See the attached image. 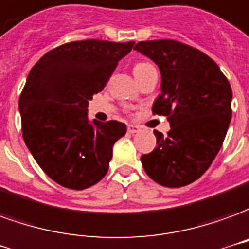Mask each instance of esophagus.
<instances>
[{"label": "esophagus", "instance_id": "1", "mask_svg": "<svg viewBox=\"0 0 249 249\" xmlns=\"http://www.w3.org/2000/svg\"><path fill=\"white\" fill-rule=\"evenodd\" d=\"M139 131L138 126H135V124H128L127 126V133L128 134H135Z\"/></svg>", "mask_w": 249, "mask_h": 249}]
</instances>
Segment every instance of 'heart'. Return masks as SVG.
<instances>
[{"label": "heart", "mask_w": 249, "mask_h": 249, "mask_svg": "<svg viewBox=\"0 0 249 249\" xmlns=\"http://www.w3.org/2000/svg\"><path fill=\"white\" fill-rule=\"evenodd\" d=\"M150 67H153L151 64H149V63H144V61H139V63H135L133 67V72L134 75H135V77H139L142 73H143L146 70H149Z\"/></svg>", "instance_id": "heart-1"}]
</instances>
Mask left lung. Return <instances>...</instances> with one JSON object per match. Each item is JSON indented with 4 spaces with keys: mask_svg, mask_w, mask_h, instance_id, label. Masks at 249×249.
<instances>
[{
    "mask_svg": "<svg viewBox=\"0 0 249 249\" xmlns=\"http://www.w3.org/2000/svg\"><path fill=\"white\" fill-rule=\"evenodd\" d=\"M161 71L153 114L167 116L166 137L154 130L157 147L141 157L144 172L166 188L195 182L223 146L232 118V88L209 56L176 40L139 41L135 47Z\"/></svg>",
    "mask_w": 249,
    "mask_h": 249,
    "instance_id": "obj_1",
    "label": "left lung"
}]
</instances>
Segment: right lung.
<instances>
[{
  "label": "right lung",
  "mask_w": 249,
  "mask_h": 249,
  "mask_svg": "<svg viewBox=\"0 0 249 249\" xmlns=\"http://www.w3.org/2000/svg\"><path fill=\"white\" fill-rule=\"evenodd\" d=\"M134 41H72L33 65L18 100L22 137L44 173L64 188L87 189L108 172L112 146L126 134L118 121L88 119L100 92Z\"/></svg>",
  "instance_id": "right-lung-1"
}]
</instances>
